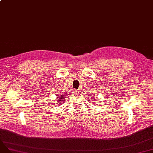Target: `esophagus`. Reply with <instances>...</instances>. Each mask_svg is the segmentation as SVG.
Instances as JSON below:
<instances>
[{
  "label": "esophagus",
  "instance_id": "34e87169",
  "mask_svg": "<svg viewBox=\"0 0 153 153\" xmlns=\"http://www.w3.org/2000/svg\"><path fill=\"white\" fill-rule=\"evenodd\" d=\"M73 93H74V95H79V91L76 90V89H74Z\"/></svg>",
  "mask_w": 153,
  "mask_h": 153
}]
</instances>
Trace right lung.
Segmentation results:
<instances>
[{"label":"right lung","instance_id":"1","mask_svg":"<svg viewBox=\"0 0 153 153\" xmlns=\"http://www.w3.org/2000/svg\"><path fill=\"white\" fill-rule=\"evenodd\" d=\"M65 97V95H61V96H58L57 97V100H58V102H59V105H60V104H62L63 102L62 100H64L63 99H64Z\"/></svg>","mask_w":153,"mask_h":153}]
</instances>
